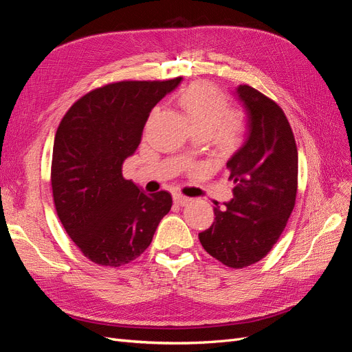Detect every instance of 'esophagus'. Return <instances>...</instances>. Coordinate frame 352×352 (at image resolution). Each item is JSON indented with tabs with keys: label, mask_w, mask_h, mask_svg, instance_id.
<instances>
[{
	"label": "esophagus",
	"mask_w": 352,
	"mask_h": 352,
	"mask_svg": "<svg viewBox=\"0 0 352 352\" xmlns=\"http://www.w3.org/2000/svg\"><path fill=\"white\" fill-rule=\"evenodd\" d=\"M173 201H175V204H177V206H186L188 202L190 201V198L185 197L182 194H175L173 195Z\"/></svg>",
	"instance_id": "1"
}]
</instances>
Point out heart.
Returning <instances> with one entry per match:
<instances>
[{"label": "heart", "mask_w": 352, "mask_h": 352, "mask_svg": "<svg viewBox=\"0 0 352 352\" xmlns=\"http://www.w3.org/2000/svg\"><path fill=\"white\" fill-rule=\"evenodd\" d=\"M179 105L186 113L197 133L212 136L223 148L241 142L247 133V119L238 110H229L225 92L214 85L199 80L179 95Z\"/></svg>", "instance_id": "obj_1"}]
</instances>
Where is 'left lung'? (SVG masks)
I'll return each mask as SVG.
<instances>
[{
  "label": "left lung",
  "instance_id": "8db88e82",
  "mask_svg": "<svg viewBox=\"0 0 352 352\" xmlns=\"http://www.w3.org/2000/svg\"><path fill=\"white\" fill-rule=\"evenodd\" d=\"M248 111L247 141L226 163L235 184L226 208L214 207V221L199 242L228 267L243 269L270 252L295 207L298 150L283 110L267 95L239 85Z\"/></svg>",
  "mask_w": 352,
  "mask_h": 352
}]
</instances>
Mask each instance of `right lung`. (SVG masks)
Wrapping results in <instances>:
<instances>
[{
  "mask_svg": "<svg viewBox=\"0 0 352 352\" xmlns=\"http://www.w3.org/2000/svg\"><path fill=\"white\" fill-rule=\"evenodd\" d=\"M180 79L102 85L74 102L58 124L51 162L54 207L70 239L95 264L119 267L140 257L172 208V195L142 192L122 167L140 145L151 110Z\"/></svg>",
  "mask_w": 352,
  "mask_h": 352,
  "instance_id": "obj_1",
  "label": "right lung"
}]
</instances>
